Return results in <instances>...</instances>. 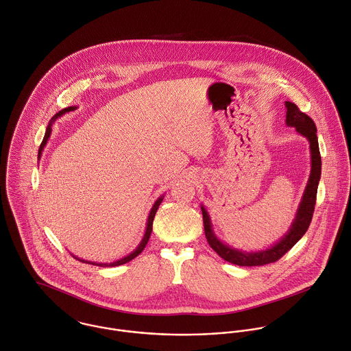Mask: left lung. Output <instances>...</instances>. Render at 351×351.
Wrapping results in <instances>:
<instances>
[{
	"label": "left lung",
	"instance_id": "8db88e82",
	"mask_svg": "<svg viewBox=\"0 0 351 351\" xmlns=\"http://www.w3.org/2000/svg\"><path fill=\"white\" fill-rule=\"evenodd\" d=\"M285 107H286V121H285L286 125L289 128H294L300 136L308 140L309 150H311V173L295 211V215L287 232L277 243H274L267 248H263L259 251H250V252L243 251V250L230 247L229 244L223 243L221 239L217 237L213 229L210 215L206 210V208L201 205V210L204 215L205 234L209 245L223 261L237 266H263V265L277 262L305 234L312 221L315 204H316L317 186L322 175V157L319 152L317 136H316L317 130H316L315 122L306 114L301 112L294 103L285 101Z\"/></svg>",
	"mask_w": 351,
	"mask_h": 351
}]
</instances>
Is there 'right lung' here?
Here are the masks:
<instances>
[{"label": "right lung", "mask_w": 351, "mask_h": 351, "mask_svg": "<svg viewBox=\"0 0 351 351\" xmlns=\"http://www.w3.org/2000/svg\"><path fill=\"white\" fill-rule=\"evenodd\" d=\"M75 108H77L75 106H71V107H68V108H64L62 111H60L58 114H56V115L51 118V121L49 122V126H47V129H46V134H45V138H43V141H42V145H40V147H39L38 158H40V157H42V152H43V149H45V146H46L47 141H49V138H50V134H51V130H53V125H54V122H56L58 118H61L64 114H66V112H71V111H74ZM162 199H164V195H160V197L156 199V202L153 204L152 209H150V211H149L147 219H146V228H145V233H143V237H142V240H141L140 244L137 245V248H136L134 251H132L129 255H126V256H123V258H121V259H118V261H115V262H111V263H97V262H90V261H84V259H80V258H77L75 255H73V256H74L75 259H78L80 262H84V263H90V265H96V266H100V267H115V266H121V265H125V263H128V262L133 261L136 256H138L141 252L143 251V248L146 247V244H147V241H149V237H150V233H152V226H153V219H154L156 211H157V209H158L160 204L162 202Z\"/></svg>", "instance_id": "obj_1"}]
</instances>
